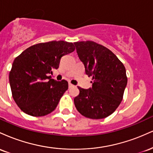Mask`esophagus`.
Here are the masks:
<instances>
[{"mask_svg":"<svg viewBox=\"0 0 153 153\" xmlns=\"http://www.w3.org/2000/svg\"><path fill=\"white\" fill-rule=\"evenodd\" d=\"M68 86H69V88H71L74 87V85H73V84H71V82H69V84H68Z\"/></svg>","mask_w":153,"mask_h":153,"instance_id":"obj_1","label":"esophagus"}]
</instances>
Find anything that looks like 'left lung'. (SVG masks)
Listing matches in <instances>:
<instances>
[{"instance_id": "obj_1", "label": "left lung", "mask_w": 153, "mask_h": 153, "mask_svg": "<svg viewBox=\"0 0 153 153\" xmlns=\"http://www.w3.org/2000/svg\"><path fill=\"white\" fill-rule=\"evenodd\" d=\"M78 55L85 73L92 77V87H78L74 99L79 113L87 118L100 119L113 114L123 99L127 84L123 63L106 47L92 41L75 42Z\"/></svg>"}]
</instances>
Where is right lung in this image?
Listing matches in <instances>:
<instances>
[{
	"label": "right lung",
	"mask_w": 153,
	"mask_h": 153,
	"mask_svg": "<svg viewBox=\"0 0 153 153\" xmlns=\"http://www.w3.org/2000/svg\"><path fill=\"white\" fill-rule=\"evenodd\" d=\"M75 49L72 42L52 41L32 45L16 57L9 82L13 99L21 110L32 117H42L55 109L68 82L50 79L47 75L59 68L62 56Z\"/></svg>",
	"instance_id": "1"
}]
</instances>
